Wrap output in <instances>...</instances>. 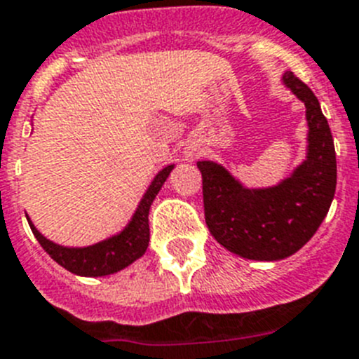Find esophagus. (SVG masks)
<instances>
[{"label": "esophagus", "instance_id": "esophagus-1", "mask_svg": "<svg viewBox=\"0 0 359 359\" xmlns=\"http://www.w3.org/2000/svg\"><path fill=\"white\" fill-rule=\"evenodd\" d=\"M196 156H198V149H187L185 151L187 160H194Z\"/></svg>", "mask_w": 359, "mask_h": 359}]
</instances>
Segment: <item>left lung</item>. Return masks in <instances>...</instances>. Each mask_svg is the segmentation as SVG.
<instances>
[{
	"mask_svg": "<svg viewBox=\"0 0 359 359\" xmlns=\"http://www.w3.org/2000/svg\"><path fill=\"white\" fill-rule=\"evenodd\" d=\"M282 82L306 106L307 156L275 187L246 189L215 161H198L205 221L221 246L252 261H280L315 236L336 190V152L318 98L293 72Z\"/></svg>",
	"mask_w": 359,
	"mask_h": 359,
	"instance_id": "left-lung-1",
	"label": "left lung"
}]
</instances>
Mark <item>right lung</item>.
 Wrapping results in <instances>:
<instances>
[{
	"label": "right lung",
	"instance_id": "1",
	"mask_svg": "<svg viewBox=\"0 0 359 359\" xmlns=\"http://www.w3.org/2000/svg\"><path fill=\"white\" fill-rule=\"evenodd\" d=\"M174 165H167L160 172L154 176L149 189L145 190L144 198L138 203L135 214L128 226L123 228L120 233L107 239L100 241L91 246L84 248H69V246H61L53 243L34 226V223L28 219L32 231L44 252L52 257L57 264H61L68 271L81 277H106V275L116 273L120 269L128 268L129 264L140 259L149 246V208L152 201L158 196L160 189L163 187L165 180L169 177Z\"/></svg>",
	"mask_w": 359,
	"mask_h": 359
}]
</instances>
